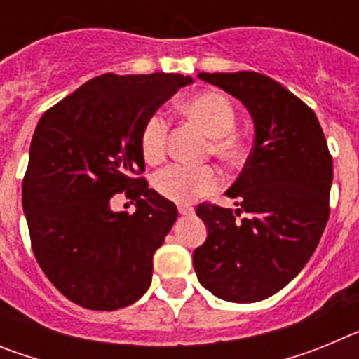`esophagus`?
<instances>
[{
    "mask_svg": "<svg viewBox=\"0 0 359 359\" xmlns=\"http://www.w3.org/2000/svg\"><path fill=\"white\" fill-rule=\"evenodd\" d=\"M177 212L182 215H190L192 212H194V208L189 207V205H177Z\"/></svg>",
    "mask_w": 359,
    "mask_h": 359,
    "instance_id": "obj_1",
    "label": "esophagus"
}]
</instances>
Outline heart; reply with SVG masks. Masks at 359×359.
<instances>
[{"instance_id": "heart-1", "label": "heart", "mask_w": 359, "mask_h": 359, "mask_svg": "<svg viewBox=\"0 0 359 359\" xmlns=\"http://www.w3.org/2000/svg\"><path fill=\"white\" fill-rule=\"evenodd\" d=\"M182 111L194 120L203 131L212 136V151L226 161L243 158L244 145L233 133L237 123L236 107L230 98L217 91H201L182 102ZM169 140V120L156 111L142 126L140 149L145 161L158 163L163 160ZM152 185L163 198L176 203H192L208 196L221 185V174L212 165L170 163L154 174Z\"/></svg>"}]
</instances>
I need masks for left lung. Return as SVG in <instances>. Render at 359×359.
I'll list each match as a JSON object with an SVG mask.
<instances>
[{"label": "left lung", "instance_id": "8db88e82", "mask_svg": "<svg viewBox=\"0 0 359 359\" xmlns=\"http://www.w3.org/2000/svg\"><path fill=\"white\" fill-rule=\"evenodd\" d=\"M198 77L239 98L255 140L226 190L239 208L201 203L196 210L208 228L192 255L196 275L217 298L259 302L287 286L318 246L329 219L331 152L315 111L273 79L255 72Z\"/></svg>", "mask_w": 359, "mask_h": 359}]
</instances>
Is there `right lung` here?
<instances>
[{
	"label": "right lung",
	"instance_id": "1",
	"mask_svg": "<svg viewBox=\"0 0 359 359\" xmlns=\"http://www.w3.org/2000/svg\"><path fill=\"white\" fill-rule=\"evenodd\" d=\"M192 77L104 73L50 107L32 136L23 210L41 269L68 300L93 311L131 306L152 280V255L177 219L149 189L142 126ZM126 192L137 210L113 212Z\"/></svg>",
	"mask_w": 359,
	"mask_h": 359
}]
</instances>
